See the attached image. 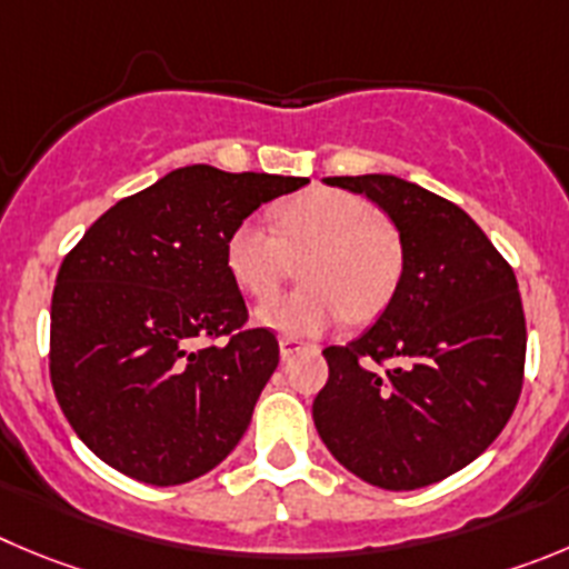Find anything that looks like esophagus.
<instances>
[{"label": "esophagus", "instance_id": "obj_1", "mask_svg": "<svg viewBox=\"0 0 569 569\" xmlns=\"http://www.w3.org/2000/svg\"><path fill=\"white\" fill-rule=\"evenodd\" d=\"M302 348V342L300 339H295V337H280V357L283 359H289L291 353H297V350Z\"/></svg>", "mask_w": 569, "mask_h": 569}]
</instances>
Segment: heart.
I'll use <instances>...</instances> for the list:
<instances>
[{"label":"heart","mask_w":569,"mask_h":569,"mask_svg":"<svg viewBox=\"0 0 569 569\" xmlns=\"http://www.w3.org/2000/svg\"><path fill=\"white\" fill-rule=\"evenodd\" d=\"M227 269L243 295L263 300L300 258L302 286L258 309L260 326L283 337H317L345 315L368 320L385 309L405 272V247L379 207L357 193L311 188L274 210L238 221L227 238Z\"/></svg>","instance_id":"obj_1"}]
</instances>
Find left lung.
Returning a JSON list of instances; mask_svg holds the SVG:
<instances>
[{"label":"left lung","mask_w":569,"mask_h":569,"mask_svg":"<svg viewBox=\"0 0 569 569\" xmlns=\"http://www.w3.org/2000/svg\"><path fill=\"white\" fill-rule=\"evenodd\" d=\"M326 182L390 216L405 272L368 333L322 350L315 427L370 486H432L486 452L517 407L528 345L517 274L443 196L387 173Z\"/></svg>","instance_id":"left-lung-1"}]
</instances>
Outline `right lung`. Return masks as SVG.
Here are the masks:
<instances>
[{"mask_svg":"<svg viewBox=\"0 0 569 569\" xmlns=\"http://www.w3.org/2000/svg\"><path fill=\"white\" fill-rule=\"evenodd\" d=\"M306 182L188 164L117 201L69 249L52 289L50 381L111 469L179 486L236 449L280 348L249 326L227 238Z\"/></svg>","mask_w":569,"mask_h":569,"instance_id":"obj_1","label":"right lung"}]
</instances>
